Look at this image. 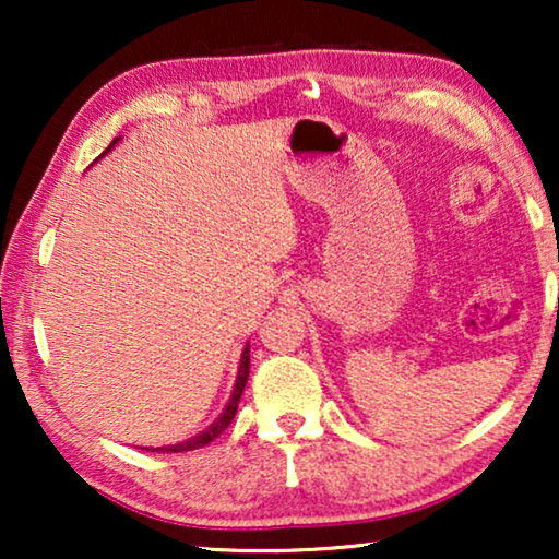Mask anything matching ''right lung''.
<instances>
[{
  "label": "right lung",
  "mask_w": 559,
  "mask_h": 559,
  "mask_svg": "<svg viewBox=\"0 0 559 559\" xmlns=\"http://www.w3.org/2000/svg\"><path fill=\"white\" fill-rule=\"evenodd\" d=\"M114 142H117V140H114ZM114 142L109 144V150L114 147ZM247 379H249V346L243 348V354H241V364H239V373H236V384H234L231 400H228L224 412H221V415H218L216 419H213V423H211L209 427H205V430H203L201 435H195V438L182 440V442H178V445L157 448V450H163V453H186V450L203 448V445H209L211 440H216L218 435L224 432L228 425H231V419H234V415H236V407H239L241 392H243V386H247Z\"/></svg>",
  "instance_id": "obj_1"
}]
</instances>
